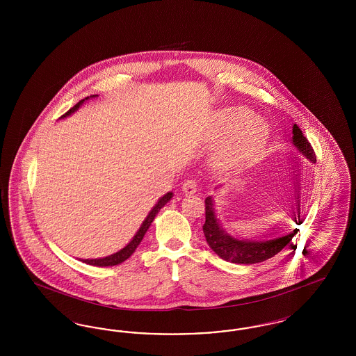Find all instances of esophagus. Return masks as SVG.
Returning <instances> with one entry per match:
<instances>
[{
  "instance_id": "obj_1",
  "label": "esophagus",
  "mask_w": 356,
  "mask_h": 356,
  "mask_svg": "<svg viewBox=\"0 0 356 356\" xmlns=\"http://www.w3.org/2000/svg\"><path fill=\"white\" fill-rule=\"evenodd\" d=\"M183 191L186 192V193H195L196 191H197V183H196V180H186L184 181V184H183Z\"/></svg>"
}]
</instances>
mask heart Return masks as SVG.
<instances>
[{
	"instance_id": "1",
	"label": "heart",
	"mask_w": 356,
	"mask_h": 356,
	"mask_svg": "<svg viewBox=\"0 0 356 356\" xmlns=\"http://www.w3.org/2000/svg\"><path fill=\"white\" fill-rule=\"evenodd\" d=\"M213 136H227L216 148V160L225 168H235L264 147L268 136L267 125L244 108H228L220 111L211 127Z\"/></svg>"
}]
</instances>
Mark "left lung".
Here are the masks:
<instances>
[{"label":"left lung","mask_w":356,"mask_h":356,"mask_svg":"<svg viewBox=\"0 0 356 356\" xmlns=\"http://www.w3.org/2000/svg\"><path fill=\"white\" fill-rule=\"evenodd\" d=\"M292 143L295 147L305 154L307 159H309L312 163L316 161L315 152L303 135L302 129L295 124L292 129ZM299 222H300V212H299ZM204 235L207 238V243L209 247L220 256L221 259L237 263V264H254L264 261L272 256L279 254L284 247H287L291 243L293 235L298 232L295 229L293 232L284 235V236L276 237L272 240L264 241H250V240H238L235 237L229 236L220 228V224L215 216V209L212 197L208 196L205 199V222L203 225Z\"/></svg>","instance_id":"obj_1"}]
</instances>
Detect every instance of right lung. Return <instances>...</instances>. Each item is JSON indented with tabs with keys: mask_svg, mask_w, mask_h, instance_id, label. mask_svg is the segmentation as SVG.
Segmentation results:
<instances>
[{
	"mask_svg": "<svg viewBox=\"0 0 356 356\" xmlns=\"http://www.w3.org/2000/svg\"><path fill=\"white\" fill-rule=\"evenodd\" d=\"M90 97H93V96H90ZM85 100H88V97L85 99ZM85 100H81V102H77L73 108H70L68 112L65 113V115H63V118H67L69 116L70 113H73L74 111H77L79 109V106L85 102ZM170 197H172V192H168L167 195H164L157 204L153 207L152 211L149 212V215L147 216V219L143 221V224H141V227H140V229L137 231V234H136L135 237L131 240V243L127 245V247H124L121 251L119 252H116V254H111V256H106V257H102V259H86V260H83L84 263L86 264H90V266H97V267H108V266H118L120 263H122V261H125L131 254L135 252L136 248L138 247V244L141 243V240H143V237L145 235V232L148 231V228H149V225H151V222H152L153 219L156 218V215L159 213V211L165 205V204L168 203L170 200Z\"/></svg>",
	"mask_w": 356,
	"mask_h": 356,
	"instance_id": "obj_1",
	"label": "right lung"
}]
</instances>
